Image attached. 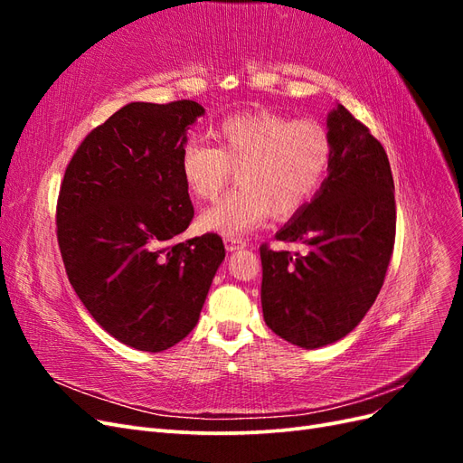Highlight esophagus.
Instances as JSON below:
<instances>
[{
    "mask_svg": "<svg viewBox=\"0 0 463 463\" xmlns=\"http://www.w3.org/2000/svg\"><path fill=\"white\" fill-rule=\"evenodd\" d=\"M223 245H226L230 253H233V250H237V249H245L247 241L241 240V237H223Z\"/></svg>",
    "mask_w": 463,
    "mask_h": 463,
    "instance_id": "esophagus-1",
    "label": "esophagus"
}]
</instances>
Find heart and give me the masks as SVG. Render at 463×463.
Listing matches in <instances>:
<instances>
[{"mask_svg": "<svg viewBox=\"0 0 463 463\" xmlns=\"http://www.w3.org/2000/svg\"><path fill=\"white\" fill-rule=\"evenodd\" d=\"M216 148L189 138L181 148V177L197 201H213L237 172V191L203 210L199 226L223 237L257 230L270 214H296L318 191L332 160L322 123L274 111L223 118L210 131Z\"/></svg>", "mask_w": 463, "mask_h": 463, "instance_id": "1", "label": "heart"}]
</instances>
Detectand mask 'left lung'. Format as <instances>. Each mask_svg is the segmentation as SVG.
<instances>
[{"instance_id": "left-lung-1", "label": "left lung", "mask_w": 463, "mask_h": 463, "mask_svg": "<svg viewBox=\"0 0 463 463\" xmlns=\"http://www.w3.org/2000/svg\"><path fill=\"white\" fill-rule=\"evenodd\" d=\"M328 177L276 233L307 253L260 247L264 322L286 342L315 349L342 340L374 303L396 237L394 179L383 145L338 104L326 119Z\"/></svg>"}]
</instances>
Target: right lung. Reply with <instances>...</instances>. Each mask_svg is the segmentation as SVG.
<instances>
[{
    "mask_svg": "<svg viewBox=\"0 0 463 463\" xmlns=\"http://www.w3.org/2000/svg\"><path fill=\"white\" fill-rule=\"evenodd\" d=\"M201 116L193 100L123 106L80 143L60 189L69 282L98 325L138 352L185 338L226 257L216 233L174 243L194 214L179 158Z\"/></svg>",
    "mask_w": 463,
    "mask_h": 463,
    "instance_id": "obj_1",
    "label": "right lung"
}]
</instances>
